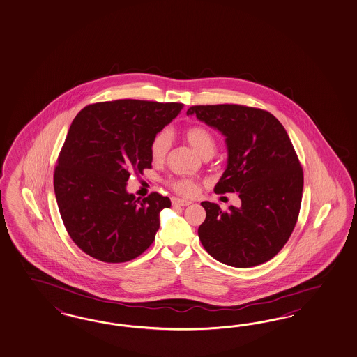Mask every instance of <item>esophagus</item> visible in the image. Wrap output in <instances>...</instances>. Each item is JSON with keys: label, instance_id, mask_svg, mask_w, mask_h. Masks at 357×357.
<instances>
[{"label": "esophagus", "instance_id": "esophagus-1", "mask_svg": "<svg viewBox=\"0 0 357 357\" xmlns=\"http://www.w3.org/2000/svg\"><path fill=\"white\" fill-rule=\"evenodd\" d=\"M172 206H182V207H185V206H190V204H191L190 200L179 199V197H172Z\"/></svg>", "mask_w": 357, "mask_h": 357}]
</instances>
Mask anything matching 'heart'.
Wrapping results in <instances>:
<instances>
[{"label": "heart", "mask_w": 357, "mask_h": 357, "mask_svg": "<svg viewBox=\"0 0 357 357\" xmlns=\"http://www.w3.org/2000/svg\"><path fill=\"white\" fill-rule=\"evenodd\" d=\"M185 138L190 146L197 151L200 157L213 155L216 149L215 137L209 132L207 128L194 125L185 130ZM172 137L167 130H160V133L154 135L150 144V155L154 160H162L165 158L167 150L170 148ZM172 187L178 192L185 197H191L197 192V187L195 182L190 179H178L172 181Z\"/></svg>", "instance_id": "obj_1"}]
</instances>
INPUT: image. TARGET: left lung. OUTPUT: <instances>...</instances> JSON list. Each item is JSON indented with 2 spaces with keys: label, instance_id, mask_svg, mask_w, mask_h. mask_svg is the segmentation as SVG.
I'll return each instance as SVG.
<instances>
[{
  "label": "left lung",
  "instance_id": "1",
  "mask_svg": "<svg viewBox=\"0 0 357 357\" xmlns=\"http://www.w3.org/2000/svg\"><path fill=\"white\" fill-rule=\"evenodd\" d=\"M187 114L225 137L227 167L215 192H236L241 200L227 211L202 202V245L234 268L269 261L294 229L303 191V172L282 123L269 112L236 104L195 105Z\"/></svg>",
  "mask_w": 357,
  "mask_h": 357
}]
</instances>
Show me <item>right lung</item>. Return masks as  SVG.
<instances>
[{
	"label": "right lung",
	"instance_id": "add662e5",
	"mask_svg": "<svg viewBox=\"0 0 357 357\" xmlns=\"http://www.w3.org/2000/svg\"><path fill=\"white\" fill-rule=\"evenodd\" d=\"M183 104L116 100L88 105L68 129L54 190L64 227L84 253L102 262L142 255L160 229L167 197L126 191L130 172L150 169V144Z\"/></svg>",
	"mask_w": 357,
	"mask_h": 357
}]
</instances>
